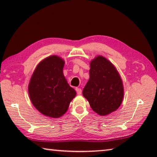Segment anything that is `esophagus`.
Instances as JSON below:
<instances>
[{"mask_svg":"<svg viewBox=\"0 0 157 157\" xmlns=\"http://www.w3.org/2000/svg\"><path fill=\"white\" fill-rule=\"evenodd\" d=\"M75 90H76V91H77V94H78V95H80L82 94V89H81L76 88Z\"/></svg>","mask_w":157,"mask_h":157,"instance_id":"obj_1","label":"esophagus"}]
</instances>
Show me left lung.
<instances>
[{
    "instance_id": "1",
    "label": "left lung",
    "mask_w": 157,
    "mask_h": 157,
    "mask_svg": "<svg viewBox=\"0 0 157 157\" xmlns=\"http://www.w3.org/2000/svg\"><path fill=\"white\" fill-rule=\"evenodd\" d=\"M89 75L82 94L93 111L105 116L118 109L123 100L124 87L113 63L98 55L90 62Z\"/></svg>"
}]
</instances>
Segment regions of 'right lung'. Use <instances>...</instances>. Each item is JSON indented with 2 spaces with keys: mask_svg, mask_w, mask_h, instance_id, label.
I'll list each match as a JSON object with an SVG mask.
<instances>
[{
  "mask_svg": "<svg viewBox=\"0 0 157 157\" xmlns=\"http://www.w3.org/2000/svg\"><path fill=\"white\" fill-rule=\"evenodd\" d=\"M64 63L57 55L45 58L36 66L29 82L31 102L39 112L50 118L62 116L76 95L63 75Z\"/></svg>",
  "mask_w": 157,
  "mask_h": 157,
  "instance_id": "add662e5",
  "label": "right lung"
}]
</instances>
